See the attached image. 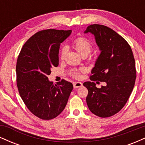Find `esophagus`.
<instances>
[{"label": "esophagus", "mask_w": 145, "mask_h": 145, "mask_svg": "<svg viewBox=\"0 0 145 145\" xmlns=\"http://www.w3.org/2000/svg\"><path fill=\"white\" fill-rule=\"evenodd\" d=\"M74 89H77V88H79V87H81V86H82V84L81 82H74Z\"/></svg>", "instance_id": "obj_1"}]
</instances>
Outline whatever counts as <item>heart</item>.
Returning <instances> with one entry per match:
<instances>
[{
	"label": "heart",
	"instance_id": "b5f03b06",
	"mask_svg": "<svg viewBox=\"0 0 145 145\" xmlns=\"http://www.w3.org/2000/svg\"><path fill=\"white\" fill-rule=\"evenodd\" d=\"M74 46L77 52L80 54L81 56H87L92 51L93 48V43L90 39H87L84 37H80L76 38L74 41ZM68 48L66 46H63L60 50L59 56L60 59L63 60L65 57L66 54L67 53ZM82 69H73L69 71V74L71 76L74 78H78L80 76V73L82 71Z\"/></svg>",
	"mask_w": 145,
	"mask_h": 145
}]
</instances>
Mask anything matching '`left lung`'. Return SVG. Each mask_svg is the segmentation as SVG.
Masks as SVG:
<instances>
[{
	"mask_svg": "<svg viewBox=\"0 0 145 145\" xmlns=\"http://www.w3.org/2000/svg\"><path fill=\"white\" fill-rule=\"evenodd\" d=\"M84 33L94 35L101 51L90 79L106 83L98 89L93 82H84L88 89L86 104L96 116L110 117L124 107L134 89L136 78L134 54L127 41L108 26L91 24Z\"/></svg>",
	"mask_w": 145,
	"mask_h": 145,
	"instance_id": "left-lung-1",
	"label": "left lung"
}]
</instances>
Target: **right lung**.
<instances>
[{
  "label": "right lung",
  "instance_id": "1",
  "mask_svg": "<svg viewBox=\"0 0 145 145\" xmlns=\"http://www.w3.org/2000/svg\"><path fill=\"white\" fill-rule=\"evenodd\" d=\"M71 30L39 31L25 43L16 63V81L20 95L35 116L50 120L65 108L73 84L62 80L54 84L48 80L52 68L59 65L60 45Z\"/></svg>",
  "mask_w": 145,
  "mask_h": 145
}]
</instances>
